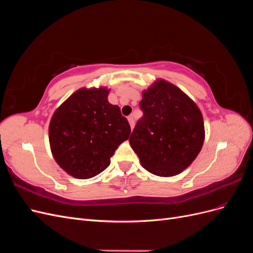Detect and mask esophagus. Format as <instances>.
Here are the masks:
<instances>
[{"label":"esophagus","mask_w":253,"mask_h":253,"mask_svg":"<svg viewBox=\"0 0 253 253\" xmlns=\"http://www.w3.org/2000/svg\"><path fill=\"white\" fill-rule=\"evenodd\" d=\"M127 120H128L129 126H131V128L133 129V128H134V126H135V120H134L133 116H128V117H127Z\"/></svg>","instance_id":"1"}]
</instances>
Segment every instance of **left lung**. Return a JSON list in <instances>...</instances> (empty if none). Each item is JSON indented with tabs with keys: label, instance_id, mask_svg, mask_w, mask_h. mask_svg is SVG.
<instances>
[{
	"label": "left lung",
	"instance_id": "left-lung-1",
	"mask_svg": "<svg viewBox=\"0 0 253 253\" xmlns=\"http://www.w3.org/2000/svg\"><path fill=\"white\" fill-rule=\"evenodd\" d=\"M143 116L129 144L150 173L169 177L193 163L205 140V126L196 103L174 84L159 79L142 91Z\"/></svg>",
	"mask_w": 253,
	"mask_h": 253
}]
</instances>
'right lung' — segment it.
Here are the masks:
<instances>
[{
    "instance_id": "add662e5",
    "label": "right lung",
    "mask_w": 253,
    "mask_h": 253,
    "mask_svg": "<svg viewBox=\"0 0 253 253\" xmlns=\"http://www.w3.org/2000/svg\"><path fill=\"white\" fill-rule=\"evenodd\" d=\"M109 89L80 88L53 113L48 137L57 164L75 178L101 173L128 138L131 127L118 105L108 101Z\"/></svg>"
}]
</instances>
